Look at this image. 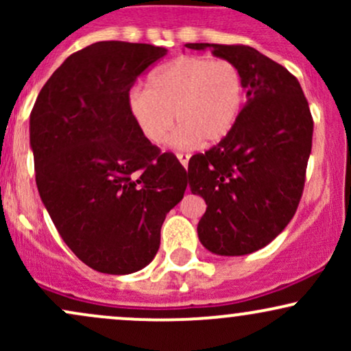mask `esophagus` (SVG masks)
I'll return each instance as SVG.
<instances>
[{
  "label": "esophagus",
  "instance_id": "1",
  "mask_svg": "<svg viewBox=\"0 0 351 351\" xmlns=\"http://www.w3.org/2000/svg\"><path fill=\"white\" fill-rule=\"evenodd\" d=\"M176 158L180 160V163L183 165L184 168H188V162H189V155H188V153H178V155H176Z\"/></svg>",
  "mask_w": 351,
  "mask_h": 351
}]
</instances>
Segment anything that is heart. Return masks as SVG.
<instances>
[{
	"label": "heart",
	"mask_w": 351,
	"mask_h": 351,
	"mask_svg": "<svg viewBox=\"0 0 351 351\" xmlns=\"http://www.w3.org/2000/svg\"><path fill=\"white\" fill-rule=\"evenodd\" d=\"M243 72L231 60L184 56L152 72L145 88L128 94L127 108L152 145L167 142L175 114L178 147H209L228 136L244 107Z\"/></svg>",
	"instance_id": "1"
}]
</instances>
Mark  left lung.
Wrapping results in <instances>:
<instances>
[{
    "label": "left lung",
    "mask_w": 351,
    "mask_h": 351,
    "mask_svg": "<svg viewBox=\"0 0 351 351\" xmlns=\"http://www.w3.org/2000/svg\"><path fill=\"white\" fill-rule=\"evenodd\" d=\"M243 72L245 107L228 136L193 155L188 183L206 201L198 237L217 256H245L291 223L304 191L313 120L299 80L249 46L195 43Z\"/></svg>",
    "instance_id": "1"
}]
</instances>
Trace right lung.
<instances>
[{"instance_id": "1", "label": "right lung", "mask_w": 351, "mask_h": 351, "mask_svg": "<svg viewBox=\"0 0 351 351\" xmlns=\"http://www.w3.org/2000/svg\"><path fill=\"white\" fill-rule=\"evenodd\" d=\"M168 49L100 41L69 56L29 117L36 184L64 243L94 271L125 276L160 247V229L186 189V170L143 138L128 92Z\"/></svg>"}]
</instances>
